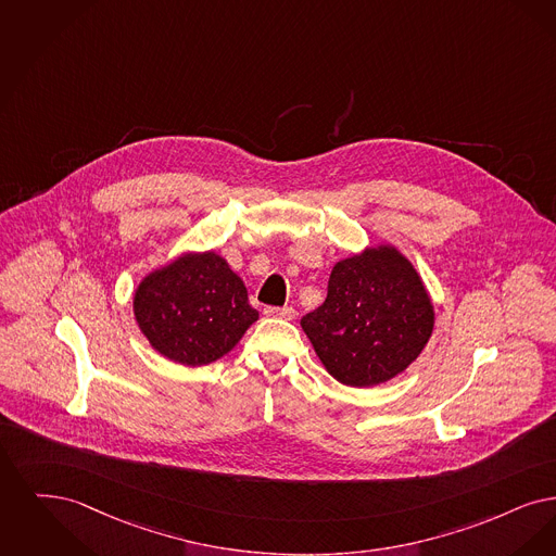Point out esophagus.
<instances>
[{
	"instance_id": "1",
	"label": "esophagus",
	"mask_w": 556,
	"mask_h": 556,
	"mask_svg": "<svg viewBox=\"0 0 556 556\" xmlns=\"http://www.w3.org/2000/svg\"><path fill=\"white\" fill-rule=\"evenodd\" d=\"M264 314L267 317H278V319H294L296 312L292 307H266Z\"/></svg>"
}]
</instances>
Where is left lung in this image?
Here are the masks:
<instances>
[{"label":"left lung","instance_id":"left-lung-1","mask_svg":"<svg viewBox=\"0 0 556 556\" xmlns=\"http://www.w3.org/2000/svg\"><path fill=\"white\" fill-rule=\"evenodd\" d=\"M301 326L326 369L346 387H376L424 351L434 307L417 271L392 247L339 262L328 296Z\"/></svg>","mask_w":556,"mask_h":556}]
</instances>
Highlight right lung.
I'll list each match as a JSON object with an SVG mask.
<instances>
[{
	"label": "right lung",
	"instance_id": "add662e5",
	"mask_svg": "<svg viewBox=\"0 0 556 556\" xmlns=\"http://www.w3.org/2000/svg\"><path fill=\"white\" fill-rule=\"evenodd\" d=\"M135 317L157 353L197 367L226 355L260 314L241 278L210 251L149 274L135 294Z\"/></svg>",
	"mask_w": 556,
	"mask_h": 556
}]
</instances>
